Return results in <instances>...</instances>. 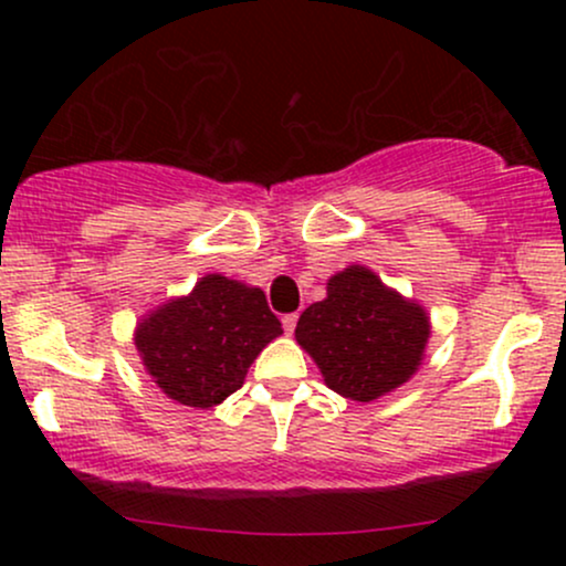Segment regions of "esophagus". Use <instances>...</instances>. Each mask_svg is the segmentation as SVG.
Wrapping results in <instances>:
<instances>
[{
  "label": "esophagus",
  "instance_id": "1",
  "mask_svg": "<svg viewBox=\"0 0 566 566\" xmlns=\"http://www.w3.org/2000/svg\"><path fill=\"white\" fill-rule=\"evenodd\" d=\"M282 324H284V333L292 335V333H295V327H297V314H284Z\"/></svg>",
  "mask_w": 566,
  "mask_h": 566
}]
</instances>
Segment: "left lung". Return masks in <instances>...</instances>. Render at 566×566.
<instances>
[{"mask_svg": "<svg viewBox=\"0 0 566 566\" xmlns=\"http://www.w3.org/2000/svg\"><path fill=\"white\" fill-rule=\"evenodd\" d=\"M295 337L333 391L373 401L412 378L423 359L428 316L365 265H350L329 279L324 301L303 311Z\"/></svg>", "mask_w": 566, "mask_h": 566, "instance_id": "1", "label": "left lung"}]
</instances>
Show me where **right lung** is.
Masks as SVG:
<instances>
[{
	"label": "right lung",
	"instance_id": "obj_1",
	"mask_svg": "<svg viewBox=\"0 0 566 566\" xmlns=\"http://www.w3.org/2000/svg\"><path fill=\"white\" fill-rule=\"evenodd\" d=\"M282 335L263 290L220 274L140 322L135 346L154 382L188 407H216L239 391L255 356Z\"/></svg>",
	"mask_w": 566,
	"mask_h": 566
}]
</instances>
